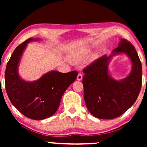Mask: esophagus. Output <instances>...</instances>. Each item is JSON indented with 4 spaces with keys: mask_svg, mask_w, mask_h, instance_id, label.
Listing matches in <instances>:
<instances>
[{
    "mask_svg": "<svg viewBox=\"0 0 147 147\" xmlns=\"http://www.w3.org/2000/svg\"><path fill=\"white\" fill-rule=\"evenodd\" d=\"M82 74L81 73H79L78 74V76H77V80H82Z\"/></svg>",
    "mask_w": 147,
    "mask_h": 147,
    "instance_id": "1",
    "label": "esophagus"
}]
</instances>
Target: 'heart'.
<instances>
[{
  "label": "heart",
  "mask_w": 147,
  "mask_h": 147,
  "mask_svg": "<svg viewBox=\"0 0 147 147\" xmlns=\"http://www.w3.org/2000/svg\"><path fill=\"white\" fill-rule=\"evenodd\" d=\"M87 53H88V51H82V53L77 54L76 55H74L73 57H72L71 58V61L73 62V63H78V62L80 61L82 59L84 58L86 56ZM96 58V55H94L93 56V58Z\"/></svg>",
  "instance_id": "b5f03b06"
}]
</instances>
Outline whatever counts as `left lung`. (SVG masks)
Masks as SVG:
<instances>
[{
  "label": "left lung",
  "mask_w": 147,
  "mask_h": 147,
  "mask_svg": "<svg viewBox=\"0 0 147 147\" xmlns=\"http://www.w3.org/2000/svg\"><path fill=\"white\" fill-rule=\"evenodd\" d=\"M125 53L132 60L133 69L126 78L115 81L109 75L111 57ZM84 98L88 110L98 119L117 118L126 112L138 98L142 85V66L135 47L121 39L109 56L104 55L84 69Z\"/></svg>",
  "instance_id": "obj_1"
}]
</instances>
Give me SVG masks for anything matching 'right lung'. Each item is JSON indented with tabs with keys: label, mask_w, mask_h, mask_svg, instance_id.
<instances>
[{
	"label": "right lung",
	"mask_w": 147,
	"mask_h": 147,
	"mask_svg": "<svg viewBox=\"0 0 147 147\" xmlns=\"http://www.w3.org/2000/svg\"><path fill=\"white\" fill-rule=\"evenodd\" d=\"M38 40L29 38L17 46L5 72V87L11 102L23 115L34 120H42L56 113L65 91L78 75L76 71L67 73L52 71L31 82L20 78L18 65L23 51L29 42Z\"/></svg>",
	"instance_id": "right-lung-1"
}]
</instances>
